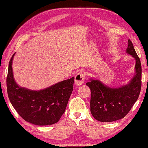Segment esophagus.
<instances>
[{
	"label": "esophagus",
	"instance_id": "obj_1",
	"mask_svg": "<svg viewBox=\"0 0 148 148\" xmlns=\"http://www.w3.org/2000/svg\"><path fill=\"white\" fill-rule=\"evenodd\" d=\"M85 76L84 74L82 73V72L77 73L75 76V84L77 86L82 85L85 82Z\"/></svg>",
	"mask_w": 148,
	"mask_h": 148
}]
</instances>
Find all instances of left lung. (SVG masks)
Here are the masks:
<instances>
[{"mask_svg": "<svg viewBox=\"0 0 148 148\" xmlns=\"http://www.w3.org/2000/svg\"><path fill=\"white\" fill-rule=\"evenodd\" d=\"M126 53L132 56L136 62L135 74L128 83L114 88L93 78L86 83L91 92V114L100 122H110L123 119L138 100L142 85L141 63L130 39Z\"/></svg>", "mask_w": 148, "mask_h": 148, "instance_id": "1", "label": "left lung"}]
</instances>
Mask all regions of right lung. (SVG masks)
Wrapping results in <instances>:
<instances>
[{
  "mask_svg": "<svg viewBox=\"0 0 148 148\" xmlns=\"http://www.w3.org/2000/svg\"><path fill=\"white\" fill-rule=\"evenodd\" d=\"M15 53L10 61L6 78L8 95L12 106L21 117L32 124L48 125L57 123L65 112L73 90L74 77L39 90L20 87L13 74Z\"/></svg>",
  "mask_w": 148,
  "mask_h": 148,
  "instance_id": "1",
  "label": "right lung"
}]
</instances>
